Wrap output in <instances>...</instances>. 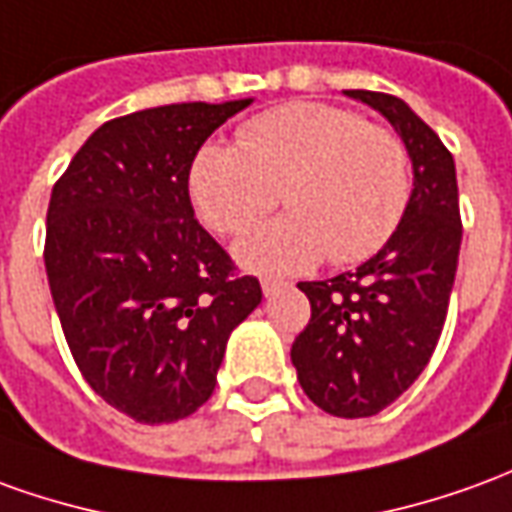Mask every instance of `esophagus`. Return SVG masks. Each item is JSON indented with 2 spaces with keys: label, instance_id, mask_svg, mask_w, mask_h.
<instances>
[{
  "label": "esophagus",
  "instance_id": "obj_1",
  "mask_svg": "<svg viewBox=\"0 0 512 512\" xmlns=\"http://www.w3.org/2000/svg\"><path fill=\"white\" fill-rule=\"evenodd\" d=\"M260 288H263V293H266V296H274V293L282 288V280H274V277H263V280H260Z\"/></svg>",
  "mask_w": 512,
  "mask_h": 512
}]
</instances>
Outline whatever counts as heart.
<instances>
[{"mask_svg": "<svg viewBox=\"0 0 512 512\" xmlns=\"http://www.w3.org/2000/svg\"><path fill=\"white\" fill-rule=\"evenodd\" d=\"M291 213L235 246L260 274H296L324 257L355 266L391 241L413 194L405 141L346 107L293 102L246 121L238 146H205L188 194L207 227L244 235L280 202Z\"/></svg>", "mask_w": 512, "mask_h": 512, "instance_id": "obj_1", "label": "heart"}]
</instances>
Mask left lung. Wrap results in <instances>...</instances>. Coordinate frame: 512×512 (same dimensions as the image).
I'll return each instance as SVG.
<instances>
[{"label": "left lung", "mask_w": 512, "mask_h": 512, "mask_svg": "<svg viewBox=\"0 0 512 512\" xmlns=\"http://www.w3.org/2000/svg\"><path fill=\"white\" fill-rule=\"evenodd\" d=\"M405 141L413 194L391 241L355 271L299 282L310 321L291 346L307 399L341 418L377 416L418 380L441 338L460 255L455 160L441 138L391 94L346 91Z\"/></svg>", "instance_id": "8db88e82"}]
</instances>
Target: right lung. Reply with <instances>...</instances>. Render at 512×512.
<instances>
[{
  "label": "right lung",
  "mask_w": 512,
  "mask_h": 512,
  "mask_svg": "<svg viewBox=\"0 0 512 512\" xmlns=\"http://www.w3.org/2000/svg\"><path fill=\"white\" fill-rule=\"evenodd\" d=\"M249 105L182 102L107 121L52 188L44 263L66 343L85 382L141 424L205 405L230 332L263 299L188 194L196 152Z\"/></svg>",
  "instance_id": "add662e5"
}]
</instances>
